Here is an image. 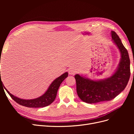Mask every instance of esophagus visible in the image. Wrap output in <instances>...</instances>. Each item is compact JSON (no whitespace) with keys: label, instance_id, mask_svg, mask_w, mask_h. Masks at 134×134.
I'll list each match as a JSON object with an SVG mask.
<instances>
[{"label":"esophagus","instance_id":"obj_1","mask_svg":"<svg viewBox=\"0 0 134 134\" xmlns=\"http://www.w3.org/2000/svg\"><path fill=\"white\" fill-rule=\"evenodd\" d=\"M68 72H69V74L74 75L76 73V71L73 68H70V69H69Z\"/></svg>","mask_w":134,"mask_h":134}]
</instances>
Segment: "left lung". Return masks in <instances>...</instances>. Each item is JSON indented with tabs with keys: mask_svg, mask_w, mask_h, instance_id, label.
<instances>
[{
	"mask_svg": "<svg viewBox=\"0 0 134 134\" xmlns=\"http://www.w3.org/2000/svg\"><path fill=\"white\" fill-rule=\"evenodd\" d=\"M111 37L120 52L119 65L113 74L107 78L93 80L78 74L74 76L76 92L79 98L87 103L106 102L115 98L124 90L130 76V60L127 50L123 45L119 36L111 31Z\"/></svg>",
	"mask_w": 134,
	"mask_h": 134,
	"instance_id": "obj_1",
	"label": "left lung"
}]
</instances>
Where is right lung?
<instances>
[{
  "label": "right lung",
  "mask_w": 134,
  "mask_h": 134,
  "mask_svg": "<svg viewBox=\"0 0 134 134\" xmlns=\"http://www.w3.org/2000/svg\"><path fill=\"white\" fill-rule=\"evenodd\" d=\"M1 63V62H0ZM68 75V72H65V73L59 76L58 78L55 79L53 82L51 83L49 87L48 88L47 90L45 92L43 95L40 96L38 98L31 99H25L19 98L17 97H15L14 95L12 94L11 93L8 91L5 87L3 86L7 93H8L9 96L12 97V98L14 100H15L17 103L19 104L22 106L30 107V108H40V107H43L48 106V105L51 104L54 102L58 89L62 84L63 81L67 78ZM0 83L2 82L1 76V71H0Z\"/></svg>",
  "instance_id": "obj_1"
}]
</instances>
